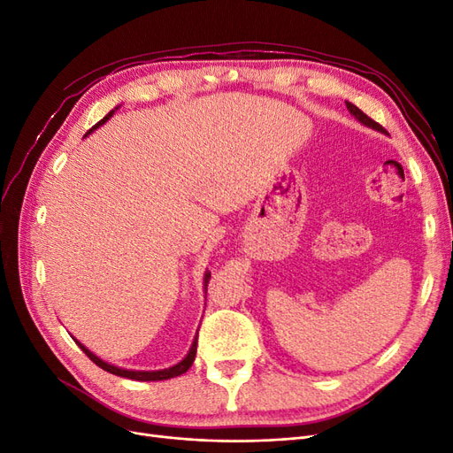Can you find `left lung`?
<instances>
[{
	"mask_svg": "<svg viewBox=\"0 0 453 453\" xmlns=\"http://www.w3.org/2000/svg\"><path fill=\"white\" fill-rule=\"evenodd\" d=\"M346 107H348V111L361 122V125H365V127H368V128H372V130H376V132H380V134H388L386 130H383V128L378 125V122H374L372 119L366 117L357 105H353L351 102H346Z\"/></svg>",
	"mask_w": 453,
	"mask_h": 453,
	"instance_id": "1",
	"label": "left lung"
}]
</instances>
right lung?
<instances>
[{
    "instance_id": "right-lung-1",
    "label": "right lung",
    "mask_w": 453,
    "mask_h": 453,
    "mask_svg": "<svg viewBox=\"0 0 453 453\" xmlns=\"http://www.w3.org/2000/svg\"><path fill=\"white\" fill-rule=\"evenodd\" d=\"M119 107H120V105H117L115 109H111V111H109V113H107V115L98 122V125H94V127L85 134V138H87L88 134H92L96 128H100L102 125H105V122L113 117V113L117 111ZM210 278H211V273H210L208 270H205V273H203V291H205V287H208ZM72 338H73V336H72ZM73 340H75V344L87 353V357H88L92 363H96V365H98L100 368L107 370V372H111V374L120 376V378L135 380V381H162V380H170V378H175V376H181V374H185L187 370L190 368V365L195 363V357H196V346H198V331H196V336H195V340H193V346H190V349H188V353L185 355V357H183L180 363H177V365L168 366V368H162V370H128V368L115 366V365H111V363H107V361L100 359L98 355L92 353L87 346L81 344V342H79L77 338H73Z\"/></svg>"
}]
</instances>
